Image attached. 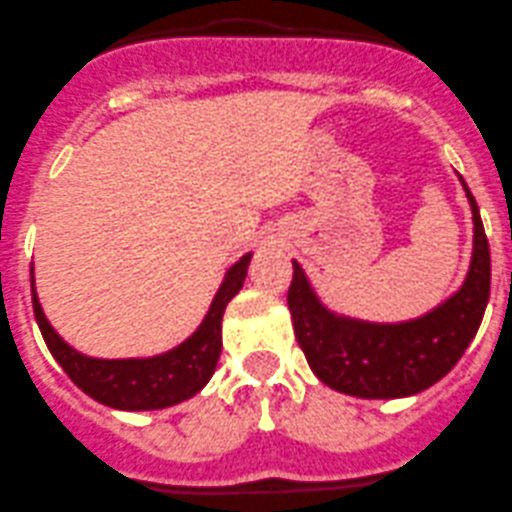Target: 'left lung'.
<instances>
[{
	"mask_svg": "<svg viewBox=\"0 0 512 512\" xmlns=\"http://www.w3.org/2000/svg\"><path fill=\"white\" fill-rule=\"evenodd\" d=\"M472 213V253L462 284L405 321H367L329 309L299 261L289 289L294 334L311 372L359 399H399L440 382L478 334L490 299V246L478 203L460 178Z\"/></svg>",
	"mask_w": 512,
	"mask_h": 512,
	"instance_id": "left-lung-1",
	"label": "left lung"
}]
</instances>
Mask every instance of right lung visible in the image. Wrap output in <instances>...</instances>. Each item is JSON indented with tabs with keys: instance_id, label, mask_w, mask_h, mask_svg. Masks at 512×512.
<instances>
[{
	"instance_id": "obj_1",
	"label": "right lung",
	"mask_w": 512,
	"mask_h": 512,
	"mask_svg": "<svg viewBox=\"0 0 512 512\" xmlns=\"http://www.w3.org/2000/svg\"><path fill=\"white\" fill-rule=\"evenodd\" d=\"M253 253L238 259L223 276L206 316L196 332L163 354L153 357H128V359H102L82 354L70 342L57 334L55 326L45 316L40 296L34 289L32 269V306L34 319L40 324L47 349L55 362L67 372V377L77 384L95 402L123 412H148L165 410L196 397L208 379L216 372L221 357V324L228 301L241 291L246 281L248 264Z\"/></svg>"
}]
</instances>
